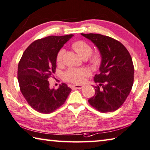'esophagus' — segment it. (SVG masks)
I'll return each instance as SVG.
<instances>
[{"instance_id": "1", "label": "esophagus", "mask_w": 150, "mask_h": 150, "mask_svg": "<svg viewBox=\"0 0 150 150\" xmlns=\"http://www.w3.org/2000/svg\"><path fill=\"white\" fill-rule=\"evenodd\" d=\"M71 89H80L83 87V85H71Z\"/></svg>"}]
</instances>
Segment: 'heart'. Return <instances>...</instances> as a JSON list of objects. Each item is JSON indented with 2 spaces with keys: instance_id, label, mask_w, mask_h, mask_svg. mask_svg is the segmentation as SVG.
<instances>
[{
  "instance_id": "obj_1",
  "label": "heart",
  "mask_w": 150,
  "mask_h": 150,
  "mask_svg": "<svg viewBox=\"0 0 150 150\" xmlns=\"http://www.w3.org/2000/svg\"><path fill=\"white\" fill-rule=\"evenodd\" d=\"M71 47L83 59H86L92 67L97 68L101 65L103 54L99 51H93L91 45L83 40H78L71 45ZM65 49H61L56 56V63L58 65L63 63ZM88 75V71L84 68H69L63 73V79L72 83H81L85 77Z\"/></svg>"
}]
</instances>
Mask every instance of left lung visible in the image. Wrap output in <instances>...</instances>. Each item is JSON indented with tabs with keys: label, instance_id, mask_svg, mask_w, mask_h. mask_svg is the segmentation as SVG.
Here are the masks:
<instances>
[{
	"label": "left lung",
	"instance_id": "8db88e82",
	"mask_svg": "<svg viewBox=\"0 0 150 150\" xmlns=\"http://www.w3.org/2000/svg\"><path fill=\"white\" fill-rule=\"evenodd\" d=\"M91 40L103 54L100 73L94 77L98 85L96 93L88 102L101 113L117 110L126 100L134 79V67L129 51L122 42L100 34H83Z\"/></svg>",
	"mask_w": 150,
	"mask_h": 150
}]
</instances>
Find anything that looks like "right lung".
<instances>
[{
	"label": "right lung",
	"instance_id": "add662e5",
	"mask_svg": "<svg viewBox=\"0 0 150 150\" xmlns=\"http://www.w3.org/2000/svg\"><path fill=\"white\" fill-rule=\"evenodd\" d=\"M73 35L49 36L36 40L23 54L18 65V81L30 107L41 113L53 112L63 105L71 91L65 83L50 89L48 79L56 71V56Z\"/></svg>",
	"mask_w": 150,
	"mask_h": 150
}]
</instances>
